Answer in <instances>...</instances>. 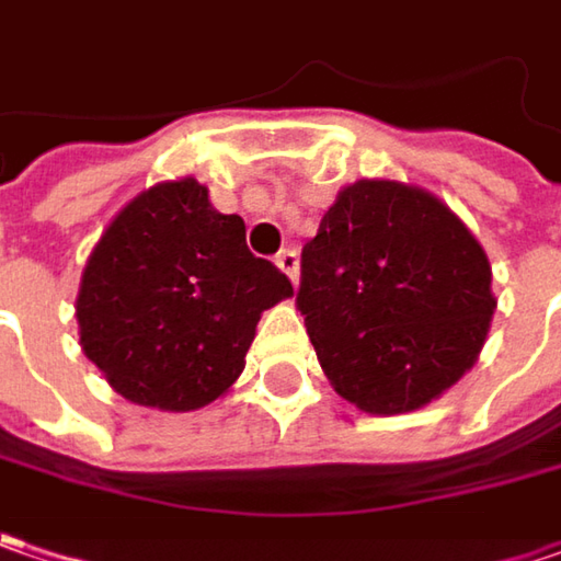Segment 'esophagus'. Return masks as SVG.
<instances>
[{
  "instance_id": "34e87169",
  "label": "esophagus",
  "mask_w": 561,
  "mask_h": 561,
  "mask_svg": "<svg viewBox=\"0 0 561 561\" xmlns=\"http://www.w3.org/2000/svg\"><path fill=\"white\" fill-rule=\"evenodd\" d=\"M276 266H279L288 279L298 282V251H291V248L279 251V254H276Z\"/></svg>"
}]
</instances>
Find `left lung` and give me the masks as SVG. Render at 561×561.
<instances>
[{
  "label": "left lung",
  "instance_id": "obj_1",
  "mask_svg": "<svg viewBox=\"0 0 561 561\" xmlns=\"http://www.w3.org/2000/svg\"><path fill=\"white\" fill-rule=\"evenodd\" d=\"M465 222L421 187L354 182L301 251L295 305L320 367L367 414L443 396L483 348L496 298Z\"/></svg>",
  "mask_w": 561,
  "mask_h": 561
}]
</instances>
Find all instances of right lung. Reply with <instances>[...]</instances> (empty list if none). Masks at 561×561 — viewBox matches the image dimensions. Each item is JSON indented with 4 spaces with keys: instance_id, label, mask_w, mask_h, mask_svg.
Masks as SVG:
<instances>
[{
    "instance_id": "1",
    "label": "right lung",
    "mask_w": 561,
    "mask_h": 561,
    "mask_svg": "<svg viewBox=\"0 0 561 561\" xmlns=\"http://www.w3.org/2000/svg\"><path fill=\"white\" fill-rule=\"evenodd\" d=\"M291 282L213 209L194 179L137 194L103 232L78 291L84 354L128 402L194 411L244 370L260 313Z\"/></svg>"
}]
</instances>
